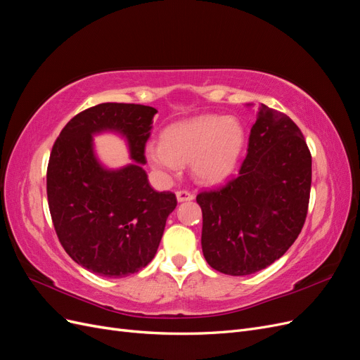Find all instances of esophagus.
Returning <instances> with one entry per match:
<instances>
[{"mask_svg": "<svg viewBox=\"0 0 360 360\" xmlns=\"http://www.w3.org/2000/svg\"><path fill=\"white\" fill-rule=\"evenodd\" d=\"M176 197L179 202H184V201H192L193 200V195L188 191H177L176 192Z\"/></svg>", "mask_w": 360, "mask_h": 360, "instance_id": "obj_1", "label": "esophagus"}]
</instances>
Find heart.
<instances>
[{
	"instance_id": "obj_1",
	"label": "heart",
	"mask_w": 360,
	"mask_h": 360,
	"mask_svg": "<svg viewBox=\"0 0 360 360\" xmlns=\"http://www.w3.org/2000/svg\"><path fill=\"white\" fill-rule=\"evenodd\" d=\"M245 144V130L237 118L200 115L168 126L162 143H148V163L168 177L191 165L195 180L217 184L233 174Z\"/></svg>"
}]
</instances>
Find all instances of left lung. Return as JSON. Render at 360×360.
Instances as JSON below:
<instances>
[{"mask_svg": "<svg viewBox=\"0 0 360 360\" xmlns=\"http://www.w3.org/2000/svg\"><path fill=\"white\" fill-rule=\"evenodd\" d=\"M311 165L300 129L261 103L238 177L197 197L202 254L210 267L246 276L287 252L307 219Z\"/></svg>", "mask_w": 360, "mask_h": 360, "instance_id": "1", "label": "left lung"}]
</instances>
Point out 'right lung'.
<instances>
[{
  "label": "right lung",
  "instance_id": "add662e5",
  "mask_svg": "<svg viewBox=\"0 0 360 360\" xmlns=\"http://www.w3.org/2000/svg\"><path fill=\"white\" fill-rule=\"evenodd\" d=\"M158 110L135 103H101L64 126L52 147L46 174L53 226L70 258L105 278H124L155 258L172 192L150 186L144 148ZM125 138L134 162L108 169L96 158L94 136Z\"/></svg>",
  "mask_w": 360,
  "mask_h": 360
}]
</instances>
